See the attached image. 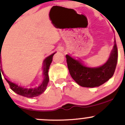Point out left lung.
Returning a JSON list of instances; mask_svg holds the SVG:
<instances>
[{
    "instance_id": "obj_1",
    "label": "left lung",
    "mask_w": 125,
    "mask_h": 125,
    "mask_svg": "<svg viewBox=\"0 0 125 125\" xmlns=\"http://www.w3.org/2000/svg\"><path fill=\"white\" fill-rule=\"evenodd\" d=\"M65 57L69 72L74 81L82 87L93 88L101 85L113 76L117 62V47L114 40L108 60L98 67H86L82 61L74 60L69 55H66Z\"/></svg>"
}]
</instances>
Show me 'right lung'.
I'll return each instance as SVG.
<instances>
[{"instance_id":"right-lung-1","label":"right lung","mask_w":125,"mask_h":125,"mask_svg":"<svg viewBox=\"0 0 125 125\" xmlns=\"http://www.w3.org/2000/svg\"><path fill=\"white\" fill-rule=\"evenodd\" d=\"M1 47H0V62L1 64V58H0V53H1ZM56 53V52H55ZM55 53H52L50 56H47L43 61V76H44V80L42 84L38 87H34V88H24V87H21V86L19 85L16 84V83L12 82L11 81H10L8 79H6L5 78V74H3V72L2 71V74L5 76V79L7 81L8 83H9L10 86V88L12 90V91H14L15 93L18 94L20 95V96H24V97H28V98H31V97H37V96H39V95L42 94V93L46 90V87H47V83L49 82V74H48V71L49 69V67L51 65V62L52 61V58H53V55ZM1 65L0 66V72L1 69Z\"/></svg>"}]
</instances>
